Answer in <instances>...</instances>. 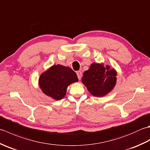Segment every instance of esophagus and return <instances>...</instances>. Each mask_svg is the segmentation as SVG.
<instances>
[{"mask_svg":"<svg viewBox=\"0 0 150 150\" xmlns=\"http://www.w3.org/2000/svg\"><path fill=\"white\" fill-rule=\"evenodd\" d=\"M77 77L78 79L80 80V79H81L82 77V72L81 71H77Z\"/></svg>","mask_w":150,"mask_h":150,"instance_id":"obj_1","label":"esophagus"}]
</instances>
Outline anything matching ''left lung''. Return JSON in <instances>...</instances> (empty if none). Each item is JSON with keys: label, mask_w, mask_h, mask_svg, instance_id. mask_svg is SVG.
I'll use <instances>...</instances> for the list:
<instances>
[{"label": "left lung", "mask_w": 150, "mask_h": 150, "mask_svg": "<svg viewBox=\"0 0 150 150\" xmlns=\"http://www.w3.org/2000/svg\"><path fill=\"white\" fill-rule=\"evenodd\" d=\"M117 73L103 64L93 63L83 73L82 82L95 97H103L112 90L116 83Z\"/></svg>", "instance_id": "1"}]
</instances>
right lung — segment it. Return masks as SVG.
<instances>
[{
	"instance_id": "right-lung-1",
	"label": "right lung",
	"mask_w": 150,
	"mask_h": 150,
	"mask_svg": "<svg viewBox=\"0 0 150 150\" xmlns=\"http://www.w3.org/2000/svg\"><path fill=\"white\" fill-rule=\"evenodd\" d=\"M78 81L76 73L69 67L53 65L39 78V86L43 93L59 100L65 96L69 84Z\"/></svg>"
}]
</instances>
